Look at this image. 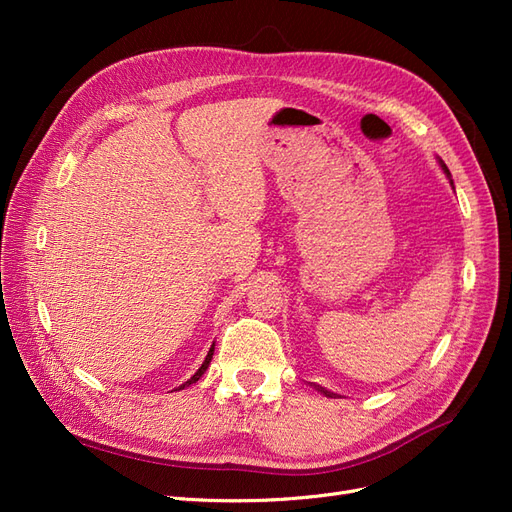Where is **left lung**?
<instances>
[{
    "label": "left lung",
    "instance_id": "obj_1",
    "mask_svg": "<svg viewBox=\"0 0 512 512\" xmlns=\"http://www.w3.org/2000/svg\"><path fill=\"white\" fill-rule=\"evenodd\" d=\"M438 162H440V166H442V170H444V175L448 177V181H451V185H453V179H451V173H448V168H446V164H444V162H442L440 158H438ZM453 188H455V185H453ZM314 389H316V391H320L322 395H327V397H337L335 393H331V391H327V389H324V386H318V384H314Z\"/></svg>",
    "mask_w": 512,
    "mask_h": 512
}]
</instances>
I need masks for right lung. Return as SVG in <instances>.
Returning <instances> with one entry per match:
<instances>
[{
  "label": "right lung",
  "instance_id": "add662e5",
  "mask_svg": "<svg viewBox=\"0 0 512 512\" xmlns=\"http://www.w3.org/2000/svg\"><path fill=\"white\" fill-rule=\"evenodd\" d=\"M213 350H215V344H211V348H209V352H207V356H205V361H203V365H200V367L196 369V374H194L190 380H185L181 386H177L175 391H181V389H185V386H190V384H194V382H198L200 378H203V374H205L209 363H211V359H213Z\"/></svg>",
  "mask_w": 512,
  "mask_h": 512
}]
</instances>
